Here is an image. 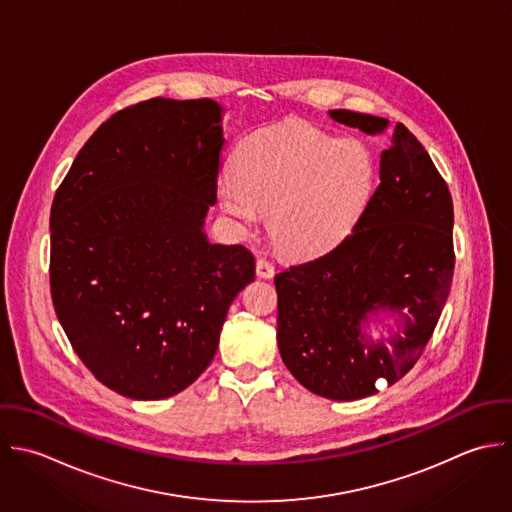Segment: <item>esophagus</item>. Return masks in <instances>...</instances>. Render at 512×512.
Listing matches in <instances>:
<instances>
[{"instance_id": "esophagus-1", "label": "esophagus", "mask_w": 512, "mask_h": 512, "mask_svg": "<svg viewBox=\"0 0 512 512\" xmlns=\"http://www.w3.org/2000/svg\"><path fill=\"white\" fill-rule=\"evenodd\" d=\"M255 271H257V277H261V279H271L275 275V267L267 259H257Z\"/></svg>"}]
</instances>
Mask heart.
Here are the masks:
<instances>
[{"mask_svg": "<svg viewBox=\"0 0 512 512\" xmlns=\"http://www.w3.org/2000/svg\"><path fill=\"white\" fill-rule=\"evenodd\" d=\"M375 185L377 157L363 139L281 123L243 143L239 171L219 179L217 195L239 231L251 233L269 211L273 243L293 257H313L355 227Z\"/></svg>", "mask_w": 512, "mask_h": 512, "instance_id": "heart-1", "label": "heart"}]
</instances>
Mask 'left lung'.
Returning a JSON list of instances; mask_svg holds the SVG:
<instances>
[{"label": "left lung", "instance_id": "8db88e82", "mask_svg": "<svg viewBox=\"0 0 512 512\" xmlns=\"http://www.w3.org/2000/svg\"><path fill=\"white\" fill-rule=\"evenodd\" d=\"M331 119L379 135L389 119L331 109ZM381 183L353 231L329 253L275 275L277 345L311 393L355 401L405 377L447 303L453 199L419 139L397 123L381 153ZM389 312L398 333L373 342L362 327Z\"/></svg>", "mask_w": 512, "mask_h": 512}]
</instances>
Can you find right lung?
Instances as JSON below:
<instances>
[{"label": "right lung", "instance_id": "right-lung-1", "mask_svg": "<svg viewBox=\"0 0 512 512\" xmlns=\"http://www.w3.org/2000/svg\"><path fill=\"white\" fill-rule=\"evenodd\" d=\"M213 99H147L87 139L49 217L55 315L111 391L167 399L213 361L229 305L255 279L243 245L209 243L225 143Z\"/></svg>", "mask_w": 512, "mask_h": 512}]
</instances>
